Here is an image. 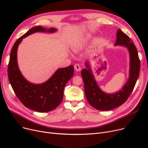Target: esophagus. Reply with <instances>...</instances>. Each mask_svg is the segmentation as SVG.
Listing matches in <instances>:
<instances>
[{
  "mask_svg": "<svg viewBox=\"0 0 148 148\" xmlns=\"http://www.w3.org/2000/svg\"><path fill=\"white\" fill-rule=\"evenodd\" d=\"M74 69L76 71H80L81 70V67L79 64H76L74 65Z\"/></svg>",
  "mask_w": 148,
  "mask_h": 148,
  "instance_id": "esophagus-1",
  "label": "esophagus"
}]
</instances>
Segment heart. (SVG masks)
Returning <instances> with one entry per match:
<instances>
[{
  "mask_svg": "<svg viewBox=\"0 0 148 148\" xmlns=\"http://www.w3.org/2000/svg\"><path fill=\"white\" fill-rule=\"evenodd\" d=\"M89 38V36H88V37H86V38H84V40H83V42L87 41V40H88V38Z\"/></svg>",
  "mask_w": 148,
  "mask_h": 148,
  "instance_id": "obj_1",
  "label": "heart"
}]
</instances>
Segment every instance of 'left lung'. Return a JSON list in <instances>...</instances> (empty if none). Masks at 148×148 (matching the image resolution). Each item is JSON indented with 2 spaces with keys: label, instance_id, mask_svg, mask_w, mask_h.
Segmentation results:
<instances>
[{
  "label": "left lung",
  "instance_id": "1",
  "mask_svg": "<svg viewBox=\"0 0 148 148\" xmlns=\"http://www.w3.org/2000/svg\"><path fill=\"white\" fill-rule=\"evenodd\" d=\"M116 38L114 45L126 47L129 51L130 57V77L121 90L114 94H106L101 90L87 62L85 64L87 69H82L81 73L84 82V93L88 101L93 107L99 110H110L125 103L133 92L140 73V61L134 42L121 29L117 31Z\"/></svg>",
  "mask_w": 148,
  "mask_h": 148
}]
</instances>
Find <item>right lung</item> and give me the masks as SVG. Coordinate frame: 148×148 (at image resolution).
I'll list each match as a JSON object with an SVG mask.
<instances>
[{
  "instance_id": "obj_1",
  "label": "right lung",
  "mask_w": 148,
  "mask_h": 148,
  "mask_svg": "<svg viewBox=\"0 0 148 148\" xmlns=\"http://www.w3.org/2000/svg\"><path fill=\"white\" fill-rule=\"evenodd\" d=\"M55 31L56 29L52 27L49 29L41 26L32 27L15 41L10 53L8 75L13 90L23 105L36 112H50L61 103L65 85L74 75V66L70 65L58 69L44 83H31L24 78L18 69L17 59L18 46L23 38L32 34L37 32L53 33Z\"/></svg>"
}]
</instances>
